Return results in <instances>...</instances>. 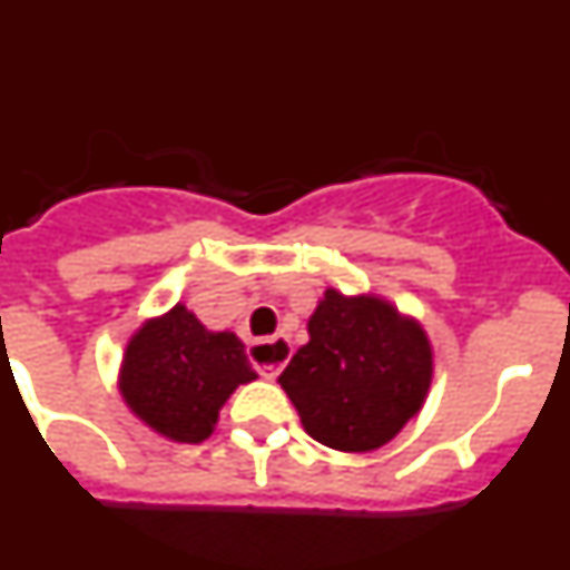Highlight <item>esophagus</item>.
<instances>
[{
	"label": "esophagus",
	"mask_w": 570,
	"mask_h": 570,
	"mask_svg": "<svg viewBox=\"0 0 570 570\" xmlns=\"http://www.w3.org/2000/svg\"><path fill=\"white\" fill-rule=\"evenodd\" d=\"M291 354H294V345H291L285 336H271V340H254L248 345V356L254 362V367L259 371L265 380H276L279 371L288 365Z\"/></svg>",
	"instance_id": "34e87169"
}]
</instances>
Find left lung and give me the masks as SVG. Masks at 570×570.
Wrapping results in <instances>:
<instances>
[{
    "label": "left lung",
    "mask_w": 570,
    "mask_h": 570,
    "mask_svg": "<svg viewBox=\"0 0 570 570\" xmlns=\"http://www.w3.org/2000/svg\"><path fill=\"white\" fill-rule=\"evenodd\" d=\"M308 336L276 382L316 442L371 454L420 414L434 380V345L416 316L380 294L325 288Z\"/></svg>",
    "instance_id": "obj_1"
}]
</instances>
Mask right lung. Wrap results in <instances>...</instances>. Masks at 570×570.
Here are the masks:
<instances>
[{
	"instance_id": "right-lung-1",
	"label": "right lung",
	"mask_w": 570,
	"mask_h": 570,
	"mask_svg": "<svg viewBox=\"0 0 570 570\" xmlns=\"http://www.w3.org/2000/svg\"><path fill=\"white\" fill-rule=\"evenodd\" d=\"M256 380L234 331H210L183 302L130 334L116 387L130 414L170 442L199 445L239 385Z\"/></svg>"
}]
</instances>
